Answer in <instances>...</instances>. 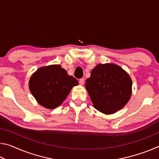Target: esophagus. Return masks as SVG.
Returning <instances> with one entry per match:
<instances>
[{
  "mask_svg": "<svg viewBox=\"0 0 159 159\" xmlns=\"http://www.w3.org/2000/svg\"><path fill=\"white\" fill-rule=\"evenodd\" d=\"M84 82H85V79L84 78H82V79H80L79 80V84L80 85H83V84H84Z\"/></svg>",
  "mask_w": 159,
  "mask_h": 159,
  "instance_id": "1",
  "label": "esophagus"
}]
</instances>
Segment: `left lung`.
Listing matches in <instances>:
<instances>
[{
	"instance_id": "obj_1",
	"label": "left lung",
	"mask_w": 159,
	"mask_h": 159,
	"mask_svg": "<svg viewBox=\"0 0 159 159\" xmlns=\"http://www.w3.org/2000/svg\"><path fill=\"white\" fill-rule=\"evenodd\" d=\"M85 88L94 107L104 114H111L128 103L132 94V80L116 64H100L92 70Z\"/></svg>"
}]
</instances>
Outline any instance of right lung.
<instances>
[{
  "label": "right lung",
  "mask_w": 159,
  "mask_h": 159,
  "mask_svg": "<svg viewBox=\"0 0 159 159\" xmlns=\"http://www.w3.org/2000/svg\"><path fill=\"white\" fill-rule=\"evenodd\" d=\"M78 84V80L60 64L41 67L29 82V90L39 104L51 109L60 106Z\"/></svg>",
  "instance_id": "1"
}]
</instances>
